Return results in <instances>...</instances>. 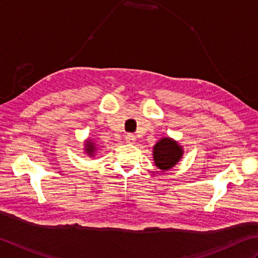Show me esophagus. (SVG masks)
I'll return each instance as SVG.
<instances>
[{
	"label": "esophagus",
	"instance_id": "esophagus-1",
	"mask_svg": "<svg viewBox=\"0 0 258 258\" xmlns=\"http://www.w3.org/2000/svg\"><path fill=\"white\" fill-rule=\"evenodd\" d=\"M125 141H127L128 144H135L136 141V136L133 134H128L125 135Z\"/></svg>",
	"mask_w": 258,
	"mask_h": 258
}]
</instances>
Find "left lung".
I'll use <instances>...</instances> for the list:
<instances>
[{
  "label": "left lung",
  "instance_id": "obj_1",
  "mask_svg": "<svg viewBox=\"0 0 258 258\" xmlns=\"http://www.w3.org/2000/svg\"><path fill=\"white\" fill-rule=\"evenodd\" d=\"M182 156V149L176 141L164 138L156 144L154 148V160L159 169L168 170L175 166Z\"/></svg>",
  "mask_w": 258,
  "mask_h": 258
}]
</instances>
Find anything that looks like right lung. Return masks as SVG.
<instances>
[{"instance_id":"obj_1","label":"right lung","mask_w":258,"mask_h":258,"mask_svg":"<svg viewBox=\"0 0 258 258\" xmlns=\"http://www.w3.org/2000/svg\"><path fill=\"white\" fill-rule=\"evenodd\" d=\"M94 146H93V144L91 143V141H89V143L87 144V152H89V155H92V152L94 151Z\"/></svg>"}]
</instances>
